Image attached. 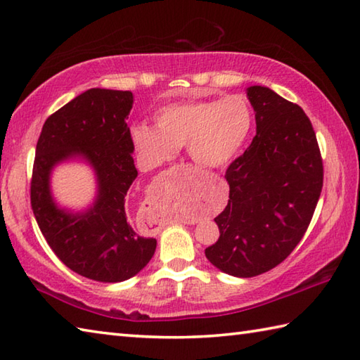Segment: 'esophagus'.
Returning a JSON list of instances; mask_svg holds the SVG:
<instances>
[{"instance_id": "1", "label": "esophagus", "mask_w": 360, "mask_h": 360, "mask_svg": "<svg viewBox=\"0 0 360 360\" xmlns=\"http://www.w3.org/2000/svg\"><path fill=\"white\" fill-rule=\"evenodd\" d=\"M184 223H187V224H195V223H196V220H195V218H192V220H186Z\"/></svg>"}]
</instances>
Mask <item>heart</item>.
<instances>
[{"mask_svg": "<svg viewBox=\"0 0 360 360\" xmlns=\"http://www.w3.org/2000/svg\"><path fill=\"white\" fill-rule=\"evenodd\" d=\"M156 126H132L134 148L150 168L173 159L178 148L196 165L218 168L234 159L248 140L255 117L243 96L172 103L158 110Z\"/></svg>", "mask_w": 360, "mask_h": 360, "instance_id": "obj_1", "label": "heart"}]
</instances>
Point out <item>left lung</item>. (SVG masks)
Wrapping results in <instances>:
<instances>
[{"label": "left lung", "instance_id": "left-lung-1", "mask_svg": "<svg viewBox=\"0 0 360 360\" xmlns=\"http://www.w3.org/2000/svg\"><path fill=\"white\" fill-rule=\"evenodd\" d=\"M246 95L256 137L228 167V206L215 217L218 240L206 257L218 270L252 278L279 265L312 220L323 187V160L311 120L269 87Z\"/></svg>", "mask_w": 360, "mask_h": 360}]
</instances>
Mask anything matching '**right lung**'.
Wrapping results in <instances>:
<instances>
[{"instance_id":"add662e5","label":"right lung","mask_w":360,"mask_h":360,"mask_svg":"<svg viewBox=\"0 0 360 360\" xmlns=\"http://www.w3.org/2000/svg\"><path fill=\"white\" fill-rule=\"evenodd\" d=\"M131 91L90 89L46 118L31 179V206L49 248L70 270L98 283H122L150 262L156 238L140 237L126 217V195L137 168L126 124ZM79 157L94 168L98 192L84 213H70L52 200V168Z\"/></svg>"}]
</instances>
